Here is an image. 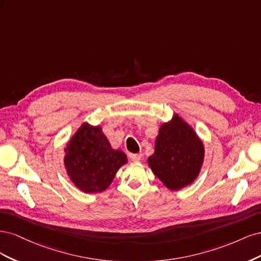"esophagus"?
<instances>
[{
	"mask_svg": "<svg viewBox=\"0 0 261 261\" xmlns=\"http://www.w3.org/2000/svg\"><path fill=\"white\" fill-rule=\"evenodd\" d=\"M128 155H129V159L132 161H134V162H138L141 159V154L140 153H129Z\"/></svg>",
	"mask_w": 261,
	"mask_h": 261,
	"instance_id": "34e87169",
	"label": "esophagus"
}]
</instances>
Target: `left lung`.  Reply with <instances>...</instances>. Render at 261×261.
Listing matches in <instances>:
<instances>
[{"instance_id": "left-lung-1", "label": "left lung", "mask_w": 261, "mask_h": 261, "mask_svg": "<svg viewBox=\"0 0 261 261\" xmlns=\"http://www.w3.org/2000/svg\"><path fill=\"white\" fill-rule=\"evenodd\" d=\"M203 156L201 139L191 125L174 114L170 122L161 125L148 165L164 186L178 191L199 175Z\"/></svg>"}]
</instances>
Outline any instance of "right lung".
<instances>
[{"label":"right lung","instance_id":"add662e5","mask_svg":"<svg viewBox=\"0 0 261 261\" xmlns=\"http://www.w3.org/2000/svg\"><path fill=\"white\" fill-rule=\"evenodd\" d=\"M67 175L84 193H101L111 185L127 156L113 149L100 126L84 123L64 149Z\"/></svg>","mask_w":261,"mask_h":261}]
</instances>
